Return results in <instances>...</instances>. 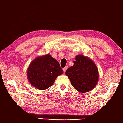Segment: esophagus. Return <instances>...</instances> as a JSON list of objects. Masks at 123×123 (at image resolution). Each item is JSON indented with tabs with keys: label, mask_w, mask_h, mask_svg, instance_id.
<instances>
[{
	"label": "esophagus",
	"mask_w": 123,
	"mask_h": 123,
	"mask_svg": "<svg viewBox=\"0 0 123 123\" xmlns=\"http://www.w3.org/2000/svg\"><path fill=\"white\" fill-rule=\"evenodd\" d=\"M68 69V67H65L64 68H63V71H64V73H65V72H66V71L67 70V69Z\"/></svg>",
	"instance_id": "esophagus-1"
}]
</instances>
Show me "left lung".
Masks as SVG:
<instances>
[{"label": "left lung", "instance_id": "8db88e82", "mask_svg": "<svg viewBox=\"0 0 123 123\" xmlns=\"http://www.w3.org/2000/svg\"><path fill=\"white\" fill-rule=\"evenodd\" d=\"M72 86L81 93L89 92L94 88L98 81V73L95 63L89 58L79 55L74 65L66 71Z\"/></svg>", "mask_w": 123, "mask_h": 123}]
</instances>
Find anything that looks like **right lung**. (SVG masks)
I'll return each instance as SVG.
<instances>
[{"mask_svg":"<svg viewBox=\"0 0 123 123\" xmlns=\"http://www.w3.org/2000/svg\"><path fill=\"white\" fill-rule=\"evenodd\" d=\"M57 60L49 54L37 57L30 63L27 76L30 84L36 88L44 90L53 84L55 79L63 74Z\"/></svg>","mask_w":123,"mask_h":123,"instance_id":"1","label":"right lung"}]
</instances>
